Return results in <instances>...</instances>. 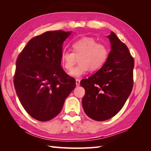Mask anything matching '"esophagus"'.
I'll return each instance as SVG.
<instances>
[{
	"label": "esophagus",
	"instance_id": "1",
	"mask_svg": "<svg viewBox=\"0 0 151 151\" xmlns=\"http://www.w3.org/2000/svg\"><path fill=\"white\" fill-rule=\"evenodd\" d=\"M76 86L77 87L79 86V85H80V80L78 79H77L76 80Z\"/></svg>",
	"mask_w": 151,
	"mask_h": 151
}]
</instances>
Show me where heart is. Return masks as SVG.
<instances>
[{"label":"heart","mask_w":151,"mask_h":151,"mask_svg":"<svg viewBox=\"0 0 151 151\" xmlns=\"http://www.w3.org/2000/svg\"><path fill=\"white\" fill-rule=\"evenodd\" d=\"M73 52L63 50L60 60L63 68L70 70L77 58L80 64L73 69L69 75L74 78H79L91 70L99 69L106 62L109 50L106 45L97 43L93 38L86 37L74 42L72 45Z\"/></svg>","instance_id":"heart-1"}]
</instances>
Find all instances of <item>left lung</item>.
<instances>
[{
	"label": "left lung",
	"instance_id": "8db88e82",
	"mask_svg": "<svg viewBox=\"0 0 151 151\" xmlns=\"http://www.w3.org/2000/svg\"><path fill=\"white\" fill-rule=\"evenodd\" d=\"M107 37L111 44L106 62L81 86L86 93L82 100L85 113L96 121L110 119L124 106L133 88L134 60L127 45L113 32Z\"/></svg>",
	"mask_w": 151,
	"mask_h": 151
}]
</instances>
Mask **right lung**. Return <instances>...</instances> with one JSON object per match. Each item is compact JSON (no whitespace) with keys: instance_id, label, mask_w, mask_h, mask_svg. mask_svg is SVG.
<instances>
[{"instance_id":"1","label":"right lung","mask_w":151,"mask_h":151,"mask_svg":"<svg viewBox=\"0 0 151 151\" xmlns=\"http://www.w3.org/2000/svg\"><path fill=\"white\" fill-rule=\"evenodd\" d=\"M71 31H50L31 39L16 60L14 84L26 112L47 122L62 110L76 88L74 78L61 67L62 45Z\"/></svg>"}]
</instances>
